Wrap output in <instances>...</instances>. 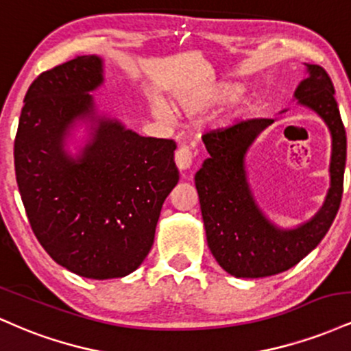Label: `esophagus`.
I'll return each instance as SVG.
<instances>
[{
	"mask_svg": "<svg viewBox=\"0 0 351 351\" xmlns=\"http://www.w3.org/2000/svg\"><path fill=\"white\" fill-rule=\"evenodd\" d=\"M175 162L180 171H186L193 165V152L188 147H180L175 153Z\"/></svg>",
	"mask_w": 351,
	"mask_h": 351,
	"instance_id": "34e87169",
	"label": "esophagus"
}]
</instances>
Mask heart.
I'll list each match as a JSON object with an SVG mask.
<instances>
[{"instance_id": "1", "label": "heart", "mask_w": 351, "mask_h": 351, "mask_svg": "<svg viewBox=\"0 0 351 351\" xmlns=\"http://www.w3.org/2000/svg\"><path fill=\"white\" fill-rule=\"evenodd\" d=\"M244 88V84L239 82V80H213V82L204 84L201 87L178 92L175 95V106L183 114L201 115L213 110V108L231 102V107H229L228 114L223 119V123H231L237 117L243 115L247 108H251L254 104V97H251V95H241ZM150 108L153 115L158 117V119H170V110H168L167 104L163 100L153 99L150 102Z\"/></svg>"}]
</instances>
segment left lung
Segmentation results:
<instances>
[{
    "label": "left lung",
    "mask_w": 351,
    "mask_h": 351,
    "mask_svg": "<svg viewBox=\"0 0 351 351\" xmlns=\"http://www.w3.org/2000/svg\"><path fill=\"white\" fill-rule=\"evenodd\" d=\"M304 66L307 77L297 86L293 100L315 112L332 138L330 188L324 204L310 219L293 228L279 226L259 206L249 183L247 153L276 119L247 120L203 136L209 156L196 171L195 184L208 247L216 263L234 277L259 279L299 264L320 244L340 208L346 134L333 97L335 88L324 67L307 62Z\"/></svg>",
    "instance_id": "1"
}]
</instances>
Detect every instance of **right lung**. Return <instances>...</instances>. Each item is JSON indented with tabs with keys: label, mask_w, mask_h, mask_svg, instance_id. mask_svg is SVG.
I'll use <instances>...</instances> for the list:
<instances>
[{
	"label": "right lung",
	"mask_w": 351,
	"mask_h": 351,
	"mask_svg": "<svg viewBox=\"0 0 351 351\" xmlns=\"http://www.w3.org/2000/svg\"><path fill=\"white\" fill-rule=\"evenodd\" d=\"M104 67L92 54L43 72L27 88L14 140L36 237L59 265L97 280L142 265L180 180L173 140L138 135L97 106Z\"/></svg>",
	"instance_id": "right-lung-1"
}]
</instances>
